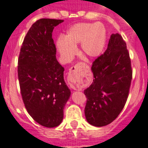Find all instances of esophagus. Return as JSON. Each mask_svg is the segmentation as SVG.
I'll return each mask as SVG.
<instances>
[{"label":"esophagus","mask_w":148,"mask_h":148,"mask_svg":"<svg viewBox=\"0 0 148 148\" xmlns=\"http://www.w3.org/2000/svg\"><path fill=\"white\" fill-rule=\"evenodd\" d=\"M83 65H84V64L83 63L77 64V65H75L73 67H72V68L70 69V73L74 75L75 73H76L77 71H80V69L82 68V66H83ZM71 88L73 89L74 90H77L79 89L78 85L77 84V82H76V80H75L74 78H73V81H72V83H71Z\"/></svg>","instance_id":"esophagus-1"}]
</instances>
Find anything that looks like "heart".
I'll use <instances>...</instances> for the list:
<instances>
[{"label":"heart","mask_w":148,"mask_h":148,"mask_svg":"<svg viewBox=\"0 0 148 148\" xmlns=\"http://www.w3.org/2000/svg\"><path fill=\"white\" fill-rule=\"evenodd\" d=\"M106 30L101 23H77L68 29L62 38L56 42L61 58L69 61L76 52L80 44V52L84 58L91 59L99 57L106 45Z\"/></svg>","instance_id":"1"}]
</instances>
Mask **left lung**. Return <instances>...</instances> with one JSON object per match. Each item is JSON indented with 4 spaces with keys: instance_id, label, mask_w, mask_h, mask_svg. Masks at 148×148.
<instances>
[{
    "instance_id": "left-lung-1",
    "label": "left lung",
    "mask_w": 148,
    "mask_h": 148,
    "mask_svg": "<svg viewBox=\"0 0 148 148\" xmlns=\"http://www.w3.org/2000/svg\"><path fill=\"white\" fill-rule=\"evenodd\" d=\"M91 71L93 83L84 90L85 116L91 125L103 127L121 113L131 84V61L120 34L111 35L107 49L93 62Z\"/></svg>"
}]
</instances>
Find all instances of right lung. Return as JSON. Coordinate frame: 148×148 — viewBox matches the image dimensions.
Masks as SVG:
<instances>
[{
    "label": "right lung",
    "instance_id": "right-lung-1",
    "mask_svg": "<svg viewBox=\"0 0 148 148\" xmlns=\"http://www.w3.org/2000/svg\"><path fill=\"white\" fill-rule=\"evenodd\" d=\"M63 20L42 18L25 36L18 61L23 101L35 122L45 127L59 126L71 95L64 80L63 67L56 58L52 31Z\"/></svg>",
    "mask_w": 148,
    "mask_h": 148
}]
</instances>
